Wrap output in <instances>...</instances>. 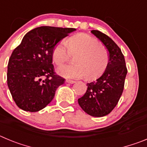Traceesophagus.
<instances>
[{
	"mask_svg": "<svg viewBox=\"0 0 147 147\" xmlns=\"http://www.w3.org/2000/svg\"><path fill=\"white\" fill-rule=\"evenodd\" d=\"M65 82H66L67 83H69V84H74V83H75L76 82L74 80H70V79H66L65 80Z\"/></svg>",
	"mask_w": 147,
	"mask_h": 147,
	"instance_id": "obj_1",
	"label": "esophagus"
}]
</instances>
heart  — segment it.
Instances as JSON below:
<instances>
[{
    "mask_svg": "<svg viewBox=\"0 0 147 147\" xmlns=\"http://www.w3.org/2000/svg\"><path fill=\"white\" fill-rule=\"evenodd\" d=\"M70 53L76 55L74 64L65 65L57 69L60 75L76 79L85 76L89 80L99 77L106 71L109 61L107 49L95 38L80 33L59 41L52 49V60L57 65L63 64L70 58Z\"/></svg>",
    "mask_w": 147,
    "mask_h": 147,
    "instance_id": "1",
    "label": "heart"
}]
</instances>
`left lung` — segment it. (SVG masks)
Listing matches in <instances>:
<instances>
[{"instance_id":"1","label":"left lung","mask_w":147,"mask_h":147,"mask_svg":"<svg viewBox=\"0 0 147 147\" xmlns=\"http://www.w3.org/2000/svg\"><path fill=\"white\" fill-rule=\"evenodd\" d=\"M91 33L106 47L109 61L100 78L87 83V91L78 99V103L89 115L100 117L111 112L117 105L123 92L127 69L122 51L111 38L99 30H92Z\"/></svg>"}]
</instances>
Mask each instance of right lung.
I'll return each instance as SVG.
<instances>
[{"instance_id":"add662e5","label":"right lung","mask_w":147,"mask_h":147,"mask_svg":"<svg viewBox=\"0 0 147 147\" xmlns=\"http://www.w3.org/2000/svg\"><path fill=\"white\" fill-rule=\"evenodd\" d=\"M74 30L49 26L36 28L28 32L13 51L8 63L7 84L20 109L30 112L43 109L52 100L57 87L64 84L65 79L55 72L52 49Z\"/></svg>"}]
</instances>
